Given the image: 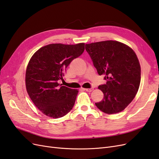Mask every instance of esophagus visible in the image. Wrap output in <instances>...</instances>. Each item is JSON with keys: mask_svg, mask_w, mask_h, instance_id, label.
<instances>
[{"mask_svg": "<svg viewBox=\"0 0 159 159\" xmlns=\"http://www.w3.org/2000/svg\"><path fill=\"white\" fill-rule=\"evenodd\" d=\"M83 90H84L85 91L87 92H92L93 90V88H90V89H83Z\"/></svg>", "mask_w": 159, "mask_h": 159, "instance_id": "1", "label": "esophagus"}]
</instances>
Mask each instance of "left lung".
<instances>
[{
    "instance_id": "left-lung-1",
    "label": "left lung",
    "mask_w": 159,
    "mask_h": 159,
    "mask_svg": "<svg viewBox=\"0 0 159 159\" xmlns=\"http://www.w3.org/2000/svg\"><path fill=\"white\" fill-rule=\"evenodd\" d=\"M85 49L98 74L105 75L107 80L98 86L104 98L95 105L108 115L123 111L135 97L140 83V66L135 52L114 40L85 44Z\"/></svg>"
}]
</instances>
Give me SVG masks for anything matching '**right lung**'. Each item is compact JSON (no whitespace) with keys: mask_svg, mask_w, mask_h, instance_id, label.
I'll use <instances>...</instances> for the list:
<instances>
[{"mask_svg":"<svg viewBox=\"0 0 159 159\" xmlns=\"http://www.w3.org/2000/svg\"><path fill=\"white\" fill-rule=\"evenodd\" d=\"M84 51V44H51L39 49L26 68V87L34 105L54 119L66 115L73 107L79 91L58 80H63L66 69Z\"/></svg>","mask_w":159,"mask_h":159,"instance_id":"obj_1","label":"right lung"}]
</instances>
